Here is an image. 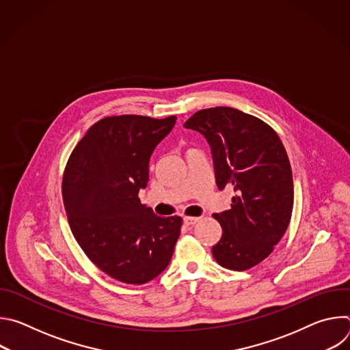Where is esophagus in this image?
<instances>
[{
	"label": "esophagus",
	"instance_id": "1",
	"mask_svg": "<svg viewBox=\"0 0 350 350\" xmlns=\"http://www.w3.org/2000/svg\"><path fill=\"white\" fill-rule=\"evenodd\" d=\"M183 221H184L185 226H193L195 223L199 221V217H189V216H185V217L183 219Z\"/></svg>",
	"mask_w": 350,
	"mask_h": 350
}]
</instances>
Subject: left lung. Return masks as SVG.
<instances>
[{
  "label": "left lung",
  "instance_id": "8db88e82",
  "mask_svg": "<svg viewBox=\"0 0 350 350\" xmlns=\"http://www.w3.org/2000/svg\"><path fill=\"white\" fill-rule=\"evenodd\" d=\"M184 127L209 142L217 188L234 191L231 208L213 215L223 235L212 254L228 270L251 269L273 252L291 220L293 181L285 148L269 124L234 108L202 109Z\"/></svg>",
  "mask_w": 350,
  "mask_h": 350
}]
</instances>
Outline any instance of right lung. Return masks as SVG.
I'll return each mask as SVG.
<instances>
[{
    "mask_svg": "<svg viewBox=\"0 0 350 350\" xmlns=\"http://www.w3.org/2000/svg\"><path fill=\"white\" fill-rule=\"evenodd\" d=\"M176 116L123 115L88 129L68 161L64 204L70 230L87 258L109 277L141 285L169 266L181 217H159L141 204L149 159Z\"/></svg>",
    "mask_w": 350,
    "mask_h": 350,
    "instance_id": "right-lung-1",
    "label": "right lung"
}]
</instances>
